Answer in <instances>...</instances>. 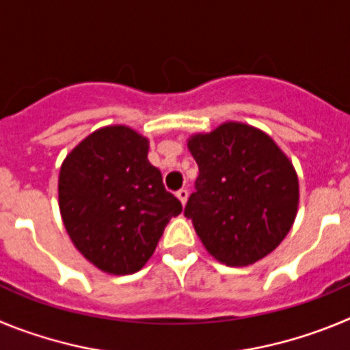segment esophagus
Here are the masks:
<instances>
[{
    "instance_id": "1",
    "label": "esophagus",
    "mask_w": 350,
    "mask_h": 350,
    "mask_svg": "<svg viewBox=\"0 0 350 350\" xmlns=\"http://www.w3.org/2000/svg\"><path fill=\"white\" fill-rule=\"evenodd\" d=\"M177 198L182 202V205H185V203H187V198H189V191L185 189V187H182L180 191H177Z\"/></svg>"
}]
</instances>
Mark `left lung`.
Instances as JSON below:
<instances>
[{
	"mask_svg": "<svg viewBox=\"0 0 350 350\" xmlns=\"http://www.w3.org/2000/svg\"><path fill=\"white\" fill-rule=\"evenodd\" d=\"M200 175L184 215L212 258L247 267L279 247L295 222L298 175L289 157L254 126L228 120L187 140Z\"/></svg>",
	"mask_w": 350,
	"mask_h": 350,
	"instance_id": "8db88e82",
	"label": "left lung"
}]
</instances>
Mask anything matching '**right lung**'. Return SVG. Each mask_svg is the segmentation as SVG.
<instances>
[{"label":"right lung","instance_id":"obj_1","mask_svg":"<svg viewBox=\"0 0 350 350\" xmlns=\"http://www.w3.org/2000/svg\"><path fill=\"white\" fill-rule=\"evenodd\" d=\"M147 152L144 135L129 126H105L83 138L61 165L57 193L68 237L105 273L142 270L165 226L182 212Z\"/></svg>","mask_w":350,"mask_h":350}]
</instances>
